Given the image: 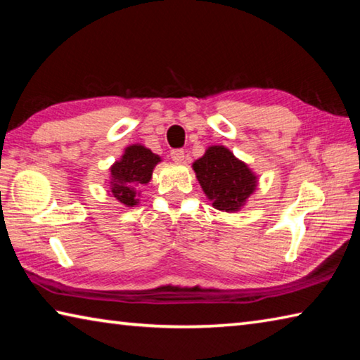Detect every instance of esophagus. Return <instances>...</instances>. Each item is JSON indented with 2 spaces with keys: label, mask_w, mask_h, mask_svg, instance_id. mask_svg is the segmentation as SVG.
Masks as SVG:
<instances>
[{
  "label": "esophagus",
  "mask_w": 360,
  "mask_h": 360,
  "mask_svg": "<svg viewBox=\"0 0 360 360\" xmlns=\"http://www.w3.org/2000/svg\"><path fill=\"white\" fill-rule=\"evenodd\" d=\"M169 157H172V160L174 163H182V162H184V150H182V149H173L172 154H169Z\"/></svg>",
  "instance_id": "34e87169"
}]
</instances>
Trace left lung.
Returning a JSON list of instances; mask_svg holds the SVG:
<instances>
[{"label":"left lung","mask_w":360,"mask_h":360,"mask_svg":"<svg viewBox=\"0 0 360 360\" xmlns=\"http://www.w3.org/2000/svg\"><path fill=\"white\" fill-rule=\"evenodd\" d=\"M192 168L205 195L219 211H240L257 188L255 173L225 146H210Z\"/></svg>","instance_id":"1"}]
</instances>
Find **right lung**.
Returning <instances> with one entry per match:
<instances>
[{
  "instance_id": "1",
  "label": "right lung",
  "mask_w": 360,
  "mask_h": 360,
  "mask_svg": "<svg viewBox=\"0 0 360 360\" xmlns=\"http://www.w3.org/2000/svg\"><path fill=\"white\" fill-rule=\"evenodd\" d=\"M162 158L143 144H131L114 162L109 172V193L127 208L139 203V187L152 179V172Z\"/></svg>"
}]
</instances>
